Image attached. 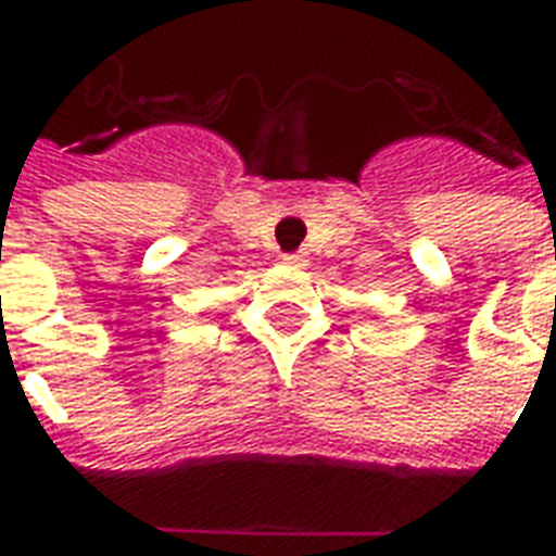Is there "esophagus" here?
<instances>
[{
	"label": "esophagus",
	"mask_w": 556,
	"mask_h": 556,
	"mask_svg": "<svg viewBox=\"0 0 556 556\" xmlns=\"http://www.w3.org/2000/svg\"><path fill=\"white\" fill-rule=\"evenodd\" d=\"M282 262H286V265H289V267H303V265H306V258H303V255H298V253L286 255Z\"/></svg>",
	"instance_id": "esophagus-1"
}]
</instances>
